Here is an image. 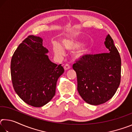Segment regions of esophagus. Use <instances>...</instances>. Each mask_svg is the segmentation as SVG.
Wrapping results in <instances>:
<instances>
[{
    "label": "esophagus",
    "mask_w": 132,
    "mask_h": 132,
    "mask_svg": "<svg viewBox=\"0 0 132 132\" xmlns=\"http://www.w3.org/2000/svg\"><path fill=\"white\" fill-rule=\"evenodd\" d=\"M70 69V66L69 65V64H64V69L65 70H68V69Z\"/></svg>",
    "instance_id": "1"
}]
</instances>
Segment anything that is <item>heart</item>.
Wrapping results in <instances>:
<instances>
[{"mask_svg": "<svg viewBox=\"0 0 132 132\" xmlns=\"http://www.w3.org/2000/svg\"><path fill=\"white\" fill-rule=\"evenodd\" d=\"M64 48L67 50L70 51H74L80 48L82 46V43L81 42L74 39H64L62 41ZM53 51L56 55L59 56H61L64 54V51L63 48L62 47L61 44L57 42H55L53 44ZM88 49L85 48L82 51H80L76 55V57H81L86 55L88 53Z\"/></svg>", "mask_w": 132, "mask_h": 132, "instance_id": "b5f03b06", "label": "heart"}]
</instances>
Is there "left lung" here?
I'll return each instance as SVG.
<instances>
[{"label":"left lung","mask_w":132,"mask_h":132,"mask_svg":"<svg viewBox=\"0 0 132 132\" xmlns=\"http://www.w3.org/2000/svg\"><path fill=\"white\" fill-rule=\"evenodd\" d=\"M106 53L86 55L76 61L73 69L77 78V90L87 103L98 105L108 101L119 87L121 59L109 34L104 42Z\"/></svg>","instance_id":"obj_1"}]
</instances>
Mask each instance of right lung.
Returning <instances> with one entry per match:
<instances>
[{"label":"right lung","instance_id":"1","mask_svg":"<svg viewBox=\"0 0 132 132\" xmlns=\"http://www.w3.org/2000/svg\"><path fill=\"white\" fill-rule=\"evenodd\" d=\"M48 52L41 38L31 35L19 45L11 60L14 91L23 101L34 107L44 106L52 100L57 80L64 71L61 64L50 61Z\"/></svg>","mask_w":132,"mask_h":132}]
</instances>
